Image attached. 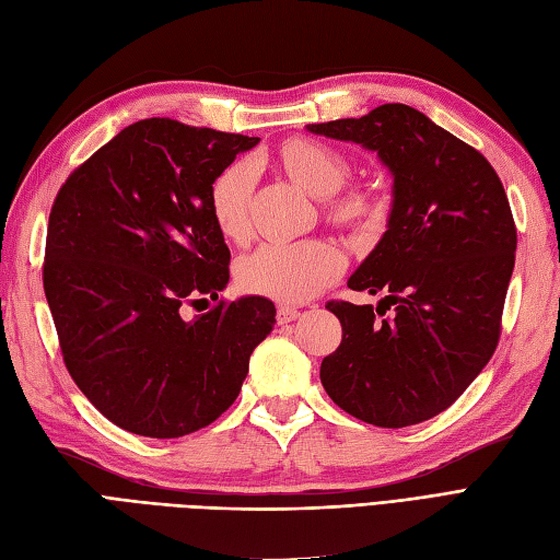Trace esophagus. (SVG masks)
Listing matches in <instances>:
<instances>
[{
    "mask_svg": "<svg viewBox=\"0 0 560 560\" xmlns=\"http://www.w3.org/2000/svg\"><path fill=\"white\" fill-rule=\"evenodd\" d=\"M276 318H278L280 325H282V323H292V320L299 318V308H294V306H290V304H280V306H278V313H276Z\"/></svg>",
    "mask_w": 560,
    "mask_h": 560,
    "instance_id": "esophagus-1",
    "label": "esophagus"
}]
</instances>
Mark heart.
<instances>
[{
  "label": "heart",
  "mask_w": 560,
  "mask_h": 560,
  "mask_svg": "<svg viewBox=\"0 0 560 560\" xmlns=\"http://www.w3.org/2000/svg\"><path fill=\"white\" fill-rule=\"evenodd\" d=\"M280 161L296 183L311 195L325 197L323 207L339 225L365 228L380 213V201L363 187L342 185L351 177V163L323 142L294 138L280 147ZM254 168L247 159L225 166L211 185V215L228 240H244L252 228ZM345 258L332 242L299 240L266 242L237 264V282L244 292L261 294L276 302H304L332 282Z\"/></svg>",
  "instance_id": "b5f03b06"
}]
</instances>
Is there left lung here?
Returning <instances> with one entry per match:
<instances>
[{"label": "left lung", "mask_w": 560, "mask_h": 560, "mask_svg": "<svg viewBox=\"0 0 560 560\" xmlns=\"http://www.w3.org/2000/svg\"><path fill=\"white\" fill-rule=\"evenodd\" d=\"M311 132L375 149L394 175L389 228L349 278L377 306L332 299L342 345L320 383L349 416L408 428L446 411L492 359L515 264V221L497 171L475 147L406 104Z\"/></svg>", "instance_id": "left-lung-1"}]
</instances>
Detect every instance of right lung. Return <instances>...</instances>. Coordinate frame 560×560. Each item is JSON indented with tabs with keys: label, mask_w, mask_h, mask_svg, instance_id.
<instances>
[{
	"label": "right lung",
	"mask_w": 560,
	"mask_h": 560,
	"mask_svg": "<svg viewBox=\"0 0 560 560\" xmlns=\"http://www.w3.org/2000/svg\"><path fill=\"white\" fill-rule=\"evenodd\" d=\"M258 138L144 118L66 177L43 282L73 383L114 425L171 440L223 416L276 323L264 296L218 299L230 249L211 185ZM213 298L192 322L184 308Z\"/></svg>",
	"instance_id": "right-lung-1"
}]
</instances>
